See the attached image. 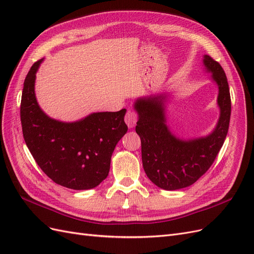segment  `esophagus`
I'll use <instances>...</instances> for the list:
<instances>
[{"instance_id": "1", "label": "esophagus", "mask_w": 254, "mask_h": 254, "mask_svg": "<svg viewBox=\"0 0 254 254\" xmlns=\"http://www.w3.org/2000/svg\"><path fill=\"white\" fill-rule=\"evenodd\" d=\"M137 121H139V114H137L133 109H128L125 115V122L129 128H133Z\"/></svg>"}]
</instances>
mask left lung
I'll use <instances>...</instances> for the list:
<instances>
[{
	"label": "left lung",
	"mask_w": 254,
	"mask_h": 254,
	"mask_svg": "<svg viewBox=\"0 0 254 254\" xmlns=\"http://www.w3.org/2000/svg\"><path fill=\"white\" fill-rule=\"evenodd\" d=\"M203 64L219 90L220 117L211 134L188 141L176 137L166 125L164 95L139 98L134 104L144 171L152 183L163 190H179L195 183L213 164L228 133L231 97L226 73L209 55L204 56Z\"/></svg>",
	"instance_id": "obj_1"
}]
</instances>
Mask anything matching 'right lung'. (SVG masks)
<instances>
[{
  "instance_id": "obj_1",
  "label": "right lung",
  "mask_w": 254,
  "mask_h": 254,
  "mask_svg": "<svg viewBox=\"0 0 254 254\" xmlns=\"http://www.w3.org/2000/svg\"><path fill=\"white\" fill-rule=\"evenodd\" d=\"M42 59L30 67L21 98L24 141L37 164L54 182L72 190H89L105 180L112 152L128 127L126 110L96 112L74 123L49 118L37 103L36 72Z\"/></svg>"
}]
</instances>
